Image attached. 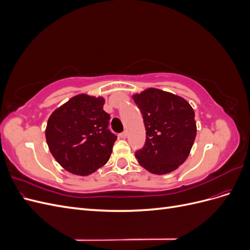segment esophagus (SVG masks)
I'll list each match as a JSON object with an SVG mask.
<instances>
[{"label": "esophagus", "mask_w": 250, "mask_h": 250, "mask_svg": "<svg viewBox=\"0 0 250 250\" xmlns=\"http://www.w3.org/2000/svg\"><path fill=\"white\" fill-rule=\"evenodd\" d=\"M119 137H120L121 139H126V138H127V132H126V131H123L122 133L119 134Z\"/></svg>", "instance_id": "1"}]
</instances>
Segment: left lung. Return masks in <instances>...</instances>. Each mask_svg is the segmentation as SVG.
<instances>
[{
  "label": "left lung",
  "mask_w": 250,
  "mask_h": 250,
  "mask_svg": "<svg viewBox=\"0 0 250 250\" xmlns=\"http://www.w3.org/2000/svg\"><path fill=\"white\" fill-rule=\"evenodd\" d=\"M146 129V142L135 151L141 166L167 174L183 165L196 138L195 112L184 98L157 88L133 95Z\"/></svg>",
  "instance_id": "1"
}]
</instances>
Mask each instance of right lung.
<instances>
[{
  "label": "right lung",
  "instance_id": "obj_1",
  "mask_svg": "<svg viewBox=\"0 0 250 250\" xmlns=\"http://www.w3.org/2000/svg\"><path fill=\"white\" fill-rule=\"evenodd\" d=\"M103 105L101 97L78 95L49 118L48 146L66 171L86 176L108 162L117 135L108 129L110 116Z\"/></svg>",
  "mask_w": 250,
  "mask_h": 250
}]
</instances>
